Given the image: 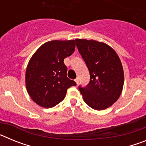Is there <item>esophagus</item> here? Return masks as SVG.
Wrapping results in <instances>:
<instances>
[{
    "label": "esophagus",
    "mask_w": 146,
    "mask_h": 146,
    "mask_svg": "<svg viewBox=\"0 0 146 146\" xmlns=\"http://www.w3.org/2000/svg\"><path fill=\"white\" fill-rule=\"evenodd\" d=\"M74 80H75L76 83H77V84H78V83H79V77H77V78H76Z\"/></svg>",
    "instance_id": "obj_1"
}]
</instances>
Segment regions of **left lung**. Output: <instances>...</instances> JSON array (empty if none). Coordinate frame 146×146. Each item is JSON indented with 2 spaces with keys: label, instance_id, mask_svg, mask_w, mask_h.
<instances>
[{
  "label": "left lung",
  "instance_id": "obj_1",
  "mask_svg": "<svg viewBox=\"0 0 146 146\" xmlns=\"http://www.w3.org/2000/svg\"><path fill=\"white\" fill-rule=\"evenodd\" d=\"M76 43L90 73L88 84L79 86L82 98L93 109H107L118 100L123 89L124 77L119 57L102 42L76 39Z\"/></svg>",
  "mask_w": 146,
  "mask_h": 146
}]
</instances>
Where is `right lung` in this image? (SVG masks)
Returning a JSON list of instances; mask_svg holds the SVG:
<instances>
[{"instance_id": "1", "label": "right lung", "mask_w": 146, "mask_h": 146, "mask_svg": "<svg viewBox=\"0 0 146 146\" xmlns=\"http://www.w3.org/2000/svg\"><path fill=\"white\" fill-rule=\"evenodd\" d=\"M75 48V40H54L42 45L28 64L25 83L33 102L45 108H51L65 98L67 89L76 86L67 77L64 58Z\"/></svg>"}]
</instances>
